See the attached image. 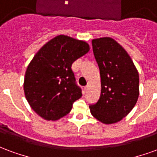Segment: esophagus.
<instances>
[{"mask_svg":"<svg viewBox=\"0 0 157 157\" xmlns=\"http://www.w3.org/2000/svg\"><path fill=\"white\" fill-rule=\"evenodd\" d=\"M88 89H89V85H86L85 86V87H84V90H85V92H87V91H88Z\"/></svg>","mask_w":157,"mask_h":157,"instance_id":"obj_1","label":"esophagus"}]
</instances>
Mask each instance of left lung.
Masks as SVG:
<instances>
[{
    "label": "left lung",
    "instance_id": "obj_1",
    "mask_svg": "<svg viewBox=\"0 0 157 157\" xmlns=\"http://www.w3.org/2000/svg\"><path fill=\"white\" fill-rule=\"evenodd\" d=\"M92 49L100 70L101 94L89 106L92 115L105 124L119 122L138 100L139 73L130 56L109 37L92 39Z\"/></svg>",
    "mask_w": 157,
    "mask_h": 157
}]
</instances>
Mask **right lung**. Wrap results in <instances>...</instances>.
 Masks as SVG:
<instances>
[{"mask_svg":"<svg viewBox=\"0 0 157 157\" xmlns=\"http://www.w3.org/2000/svg\"><path fill=\"white\" fill-rule=\"evenodd\" d=\"M89 50L86 42L59 35L37 52L26 71L23 89L38 115L57 120L71 112L74 102L82 96L71 65Z\"/></svg>","mask_w":157,"mask_h":157,"instance_id":"add662e5","label":"right lung"}]
</instances>
